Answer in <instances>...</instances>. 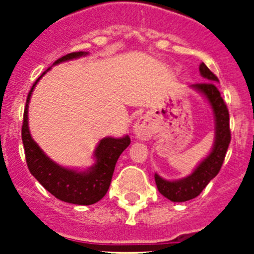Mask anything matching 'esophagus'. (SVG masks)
Wrapping results in <instances>:
<instances>
[{
  "mask_svg": "<svg viewBox=\"0 0 254 254\" xmlns=\"http://www.w3.org/2000/svg\"><path fill=\"white\" fill-rule=\"evenodd\" d=\"M133 132L138 138L146 140L151 136V125L146 118H140L133 126Z\"/></svg>",
  "mask_w": 254,
  "mask_h": 254,
  "instance_id": "1",
  "label": "esophagus"
}]
</instances>
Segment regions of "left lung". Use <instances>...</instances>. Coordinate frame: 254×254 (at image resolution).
<instances>
[{"label":"left lung","mask_w":254,"mask_h":254,"mask_svg":"<svg viewBox=\"0 0 254 254\" xmlns=\"http://www.w3.org/2000/svg\"><path fill=\"white\" fill-rule=\"evenodd\" d=\"M199 72L207 81L194 84L193 87L207 98L212 107V111H214L215 134H216L215 145L211 154L187 178L169 182L160 178L158 174H155V183H156L159 192L173 202H185L188 199L194 198L202 192L203 188L210 183L211 179L219 174L220 169L223 167L229 143L232 140L228 107L221 98L219 89L216 87V81H219V78L214 72H211L205 64H201Z\"/></svg>","instance_id":"obj_1"}]
</instances>
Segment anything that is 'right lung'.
<instances>
[{
    "instance_id": "add662e5",
    "label": "right lung",
    "mask_w": 254,
    "mask_h": 254,
    "mask_svg": "<svg viewBox=\"0 0 254 254\" xmlns=\"http://www.w3.org/2000/svg\"><path fill=\"white\" fill-rule=\"evenodd\" d=\"M84 52H72L58 58L53 64L67 60L81 57ZM49 69V68H48ZM47 69V71H48ZM46 72H43V75ZM42 75V76H43ZM40 76V77H42ZM33 84L26 98L24 109V120L21 126V138L25 150V159L30 173L40 185L56 198L75 205H93L105 196L111 186L116 163L123 150L131 143L128 136L123 138H103L96 147V164L87 172L77 173L75 170L64 169L47 158L40 147L31 138L28 128V104L31 91L39 78Z\"/></svg>"
}]
</instances>
